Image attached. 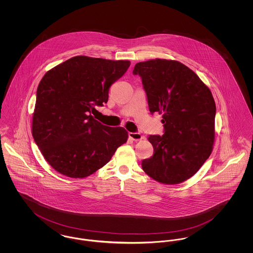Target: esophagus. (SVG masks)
Listing matches in <instances>:
<instances>
[{"label": "esophagus", "instance_id": "34e87169", "mask_svg": "<svg viewBox=\"0 0 253 253\" xmlns=\"http://www.w3.org/2000/svg\"><path fill=\"white\" fill-rule=\"evenodd\" d=\"M129 137L133 141H138L143 139V135L140 132H129Z\"/></svg>", "mask_w": 253, "mask_h": 253}]
</instances>
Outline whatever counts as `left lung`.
Returning a JSON list of instances; mask_svg holds the SVG:
<instances>
[{
    "label": "left lung",
    "mask_w": 253,
    "mask_h": 253,
    "mask_svg": "<svg viewBox=\"0 0 253 253\" xmlns=\"http://www.w3.org/2000/svg\"><path fill=\"white\" fill-rule=\"evenodd\" d=\"M152 115L163 114L164 134H150L154 156L142 161L155 180L178 184L201 168L212 151L216 106L199 77L176 60H147L134 65Z\"/></svg>",
    "instance_id": "obj_1"
}]
</instances>
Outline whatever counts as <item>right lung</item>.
Masks as SVG:
<instances>
[{"label":"right lung","instance_id":"add662e5","mask_svg":"<svg viewBox=\"0 0 253 253\" xmlns=\"http://www.w3.org/2000/svg\"><path fill=\"white\" fill-rule=\"evenodd\" d=\"M130 64L77 56L43 76L37 89L32 134L52 168L73 178L86 177L127 141L124 128L103 125L91 112L107 103L110 86Z\"/></svg>","mask_w":253,"mask_h":253}]
</instances>
